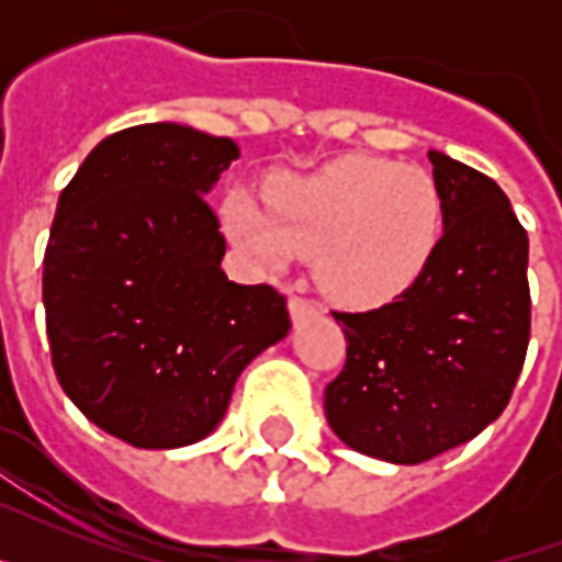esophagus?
<instances>
[{"mask_svg":"<svg viewBox=\"0 0 562 562\" xmlns=\"http://www.w3.org/2000/svg\"><path fill=\"white\" fill-rule=\"evenodd\" d=\"M289 308H291V317H294V324H300V321H303V317H308V315H317L315 300L300 297V294H294V297L289 300Z\"/></svg>","mask_w":562,"mask_h":562,"instance_id":"obj_1","label":"esophagus"}]
</instances>
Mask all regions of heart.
I'll return each instance as SVG.
<instances>
[{"mask_svg":"<svg viewBox=\"0 0 562 562\" xmlns=\"http://www.w3.org/2000/svg\"><path fill=\"white\" fill-rule=\"evenodd\" d=\"M254 194L224 203V233L268 268L315 256V277L329 297L379 306L426 271L443 229V201L419 166L350 154L315 175H277Z\"/></svg>","mask_w":562,"mask_h":562,"instance_id":"b5f03b06","label":"heart"}]
</instances>
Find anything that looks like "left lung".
<instances>
[{"label": "left lung", "instance_id": "1", "mask_svg": "<svg viewBox=\"0 0 562 562\" xmlns=\"http://www.w3.org/2000/svg\"><path fill=\"white\" fill-rule=\"evenodd\" d=\"M443 236L426 271L370 312H333L347 335L326 384L344 443L423 463L481 435L507 408L531 338L528 233L496 180L428 151Z\"/></svg>", "mask_w": 562, "mask_h": 562}]
</instances>
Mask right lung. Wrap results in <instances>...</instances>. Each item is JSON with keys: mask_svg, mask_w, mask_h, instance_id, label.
<instances>
[{"mask_svg": "<svg viewBox=\"0 0 562 562\" xmlns=\"http://www.w3.org/2000/svg\"><path fill=\"white\" fill-rule=\"evenodd\" d=\"M236 157L227 136L136 125L95 145L57 201L43 259L57 382L139 449L210 435L238 373L291 329L285 294L221 271L227 241L203 194Z\"/></svg>", "mask_w": 562, "mask_h": 562, "instance_id": "1", "label": "right lung"}]
</instances>
